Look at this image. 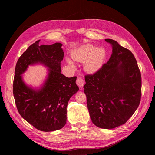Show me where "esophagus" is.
I'll return each instance as SVG.
<instances>
[{
    "label": "esophagus",
    "mask_w": 155,
    "mask_h": 155,
    "mask_svg": "<svg viewBox=\"0 0 155 155\" xmlns=\"http://www.w3.org/2000/svg\"><path fill=\"white\" fill-rule=\"evenodd\" d=\"M76 83L79 87H82L84 85L83 79L81 78H78L77 79H76Z\"/></svg>",
    "instance_id": "esophagus-1"
}]
</instances>
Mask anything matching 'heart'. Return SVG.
I'll list each match as a JSON object with an SVG mask.
<instances>
[{
	"label": "heart",
	"instance_id": "b5f03b06",
	"mask_svg": "<svg viewBox=\"0 0 155 155\" xmlns=\"http://www.w3.org/2000/svg\"><path fill=\"white\" fill-rule=\"evenodd\" d=\"M72 58L78 61L85 63V68L87 72L93 73L96 72L102 66L106 57V51L104 48H97L92 45H85L72 53ZM67 61L70 66L74 64L70 59Z\"/></svg>",
	"mask_w": 155,
	"mask_h": 155
}]
</instances>
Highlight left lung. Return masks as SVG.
Here are the masks:
<instances>
[{"mask_svg": "<svg viewBox=\"0 0 155 155\" xmlns=\"http://www.w3.org/2000/svg\"><path fill=\"white\" fill-rule=\"evenodd\" d=\"M108 61L93 74L85 76L84 92L92 123L102 129L125 124L139 106L142 78L134 55L114 40Z\"/></svg>", "mask_w": 155, "mask_h": 155, "instance_id": "left-lung-1", "label": "left lung"}]
</instances>
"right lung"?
I'll return each mask as SVG.
<instances>
[{
  "label": "right lung",
  "mask_w": 155,
  "mask_h": 155,
  "mask_svg": "<svg viewBox=\"0 0 155 155\" xmlns=\"http://www.w3.org/2000/svg\"><path fill=\"white\" fill-rule=\"evenodd\" d=\"M31 45L18 58L13 79V93L20 115L35 128L50 132L63 128L67 122L70 98L77 92L76 76L67 78L61 73L64 57L62 44ZM41 62L49 68L48 78L39 91L33 90L22 81L20 75L28 65Z\"/></svg>",
  "instance_id": "obj_1"
}]
</instances>
